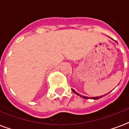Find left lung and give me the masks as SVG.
<instances>
[{"mask_svg":"<svg viewBox=\"0 0 129 129\" xmlns=\"http://www.w3.org/2000/svg\"><path fill=\"white\" fill-rule=\"evenodd\" d=\"M72 90L73 92H74L75 94H76V95H78V96H80V97H82V98H84V99H89V98H90V99H93V100H98V99H99V98H101L102 97V96H96V97H90V98H89V97H87V96L81 95V94H80L79 93H78V92H76V91H75L74 89H72ZM107 94H108V93H107ZM107 94H106L105 95H106Z\"/></svg>","mask_w":129,"mask_h":129,"instance_id":"1","label":"left lung"}]
</instances>
